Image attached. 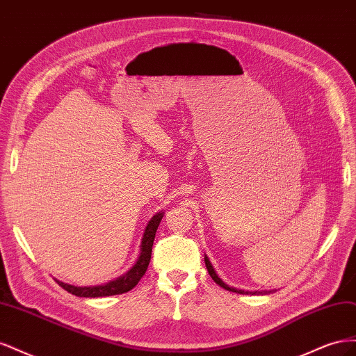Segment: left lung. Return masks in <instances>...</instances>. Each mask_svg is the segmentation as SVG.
I'll use <instances>...</instances> for the list:
<instances>
[{
  "mask_svg": "<svg viewBox=\"0 0 356 356\" xmlns=\"http://www.w3.org/2000/svg\"><path fill=\"white\" fill-rule=\"evenodd\" d=\"M204 264H207V268H208V272H209V275H211V277L213 279V282H217L220 286H222L224 289H227V291H232V293H238V294H251V296H267V294H270V293H275V289H261V291H248V289H241V288H234V286H230V285H227L225 284L222 279L217 275V272H215V268L212 267V264H211V261H209V258L204 255Z\"/></svg>",
  "mask_w": 356,
  "mask_h": 356,
  "instance_id": "1",
  "label": "left lung"
}]
</instances>
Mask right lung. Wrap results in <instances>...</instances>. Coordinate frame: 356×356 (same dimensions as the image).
I'll list each match as a JSON object with an SVG mask.
<instances>
[{
  "label": "right lung",
  "instance_id": "1",
  "mask_svg": "<svg viewBox=\"0 0 356 356\" xmlns=\"http://www.w3.org/2000/svg\"><path fill=\"white\" fill-rule=\"evenodd\" d=\"M165 212L160 211L157 212L154 217H152V220L148 221L145 232L143 234V241H141V250H139V257L138 260L135 261V264L129 268V270L118 276L115 279H111L110 282L106 284H101V285H90V286H77V285H71V284H65L62 281L56 282L63 288L67 289L68 293L77 296V297H89V298H95V297H108V296H117V294H123L131 291L144 276L147 267L149 264V258H152V251H153V242L156 238V232L159 224L163 218Z\"/></svg>",
  "mask_w": 356,
  "mask_h": 356
}]
</instances>
